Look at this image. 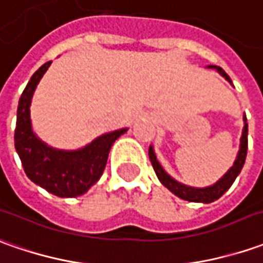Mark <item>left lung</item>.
<instances>
[{"label":"left lung","mask_w":263,"mask_h":263,"mask_svg":"<svg viewBox=\"0 0 263 263\" xmlns=\"http://www.w3.org/2000/svg\"><path fill=\"white\" fill-rule=\"evenodd\" d=\"M210 69H216L224 79H228L229 82H232L229 76H228V73L223 70L221 67H219V66H210ZM246 154H248V124H246V118H245L243 132H242V138H240V149H239L236 161L233 164V167H232L224 176L221 177L217 183L214 184V185H212V187H206V189H193V187H187V185H184V184L177 183L174 178H171V177L162 170V167L160 165V162L157 161L154 149L149 146V151H148L149 161H151L153 167H154V171L155 174H157V177H158V180L168 189L170 192L174 193L177 197L187 200V201H194V203H212L214 200L220 199L221 196L229 190L230 185L233 184V181L236 180V177L239 176L240 170L243 167L245 160H246Z\"/></svg>","instance_id":"1"}]
</instances>
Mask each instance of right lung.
Listing matches in <instances>:
<instances>
[{
  "mask_svg": "<svg viewBox=\"0 0 263 263\" xmlns=\"http://www.w3.org/2000/svg\"><path fill=\"white\" fill-rule=\"evenodd\" d=\"M50 63L34 73L20 98L14 142L27 177L33 183L59 197H78L101 178L110 146L126 129L105 134L79 151L53 149L42 142L31 129L30 103Z\"/></svg>",
  "mask_w": 263,
  "mask_h": 263,
  "instance_id": "add662e5",
  "label": "right lung"
}]
</instances>
